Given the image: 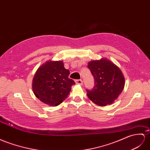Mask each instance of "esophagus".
<instances>
[{
  "instance_id": "obj_1",
  "label": "esophagus",
  "mask_w": 150,
  "mask_h": 150,
  "mask_svg": "<svg viewBox=\"0 0 150 150\" xmlns=\"http://www.w3.org/2000/svg\"><path fill=\"white\" fill-rule=\"evenodd\" d=\"M75 83L76 84H79V85H82L83 82L81 79H78V80H75Z\"/></svg>"
}]
</instances>
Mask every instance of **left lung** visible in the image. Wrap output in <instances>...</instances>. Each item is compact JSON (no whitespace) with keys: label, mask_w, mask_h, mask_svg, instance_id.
I'll return each mask as SVG.
<instances>
[{"label":"left lung","mask_w":150,"mask_h":150,"mask_svg":"<svg viewBox=\"0 0 150 150\" xmlns=\"http://www.w3.org/2000/svg\"><path fill=\"white\" fill-rule=\"evenodd\" d=\"M87 67L94 79L93 89H86L88 98L101 106L112 104L124 89L125 79L122 71L107 59L91 61Z\"/></svg>","instance_id":"1"}]
</instances>
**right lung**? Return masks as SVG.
Listing matches in <instances>:
<instances>
[{"label":"right lung","instance_id":"right-lung-1","mask_svg":"<svg viewBox=\"0 0 150 150\" xmlns=\"http://www.w3.org/2000/svg\"><path fill=\"white\" fill-rule=\"evenodd\" d=\"M70 71L63 61H49L38 68L33 79L32 88L35 96L42 103L56 106L65 100L75 84L68 78Z\"/></svg>","mask_w":150,"mask_h":150}]
</instances>
